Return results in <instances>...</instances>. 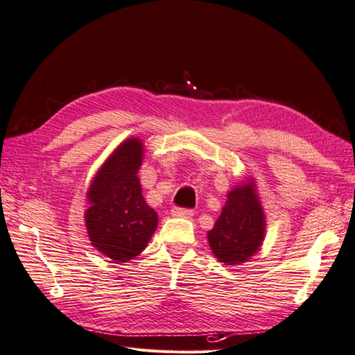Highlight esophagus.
Returning <instances> with one entry per match:
<instances>
[{"label":"esophagus","instance_id":"1","mask_svg":"<svg viewBox=\"0 0 355 355\" xmlns=\"http://www.w3.org/2000/svg\"><path fill=\"white\" fill-rule=\"evenodd\" d=\"M171 215L176 218H191L194 212L193 209H184V207H173Z\"/></svg>","mask_w":355,"mask_h":355}]
</instances>
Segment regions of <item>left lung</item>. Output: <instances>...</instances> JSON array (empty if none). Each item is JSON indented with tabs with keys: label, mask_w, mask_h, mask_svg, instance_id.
Wrapping results in <instances>:
<instances>
[{
	"label": "left lung",
	"mask_w": 355,
	"mask_h": 355,
	"mask_svg": "<svg viewBox=\"0 0 355 355\" xmlns=\"http://www.w3.org/2000/svg\"><path fill=\"white\" fill-rule=\"evenodd\" d=\"M265 214L256 194L254 182H244L227 194L221 215L212 230L207 232V241L214 256L226 265L247 262L265 238Z\"/></svg>",
	"instance_id": "left-lung-1"
}]
</instances>
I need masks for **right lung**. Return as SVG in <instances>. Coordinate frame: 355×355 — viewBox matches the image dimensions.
Returning <instances> with one entry per match:
<instances>
[{
	"label": "right lung",
	"instance_id": "1",
	"mask_svg": "<svg viewBox=\"0 0 355 355\" xmlns=\"http://www.w3.org/2000/svg\"><path fill=\"white\" fill-rule=\"evenodd\" d=\"M140 138H128L110 155L89 188L85 227L92 245L112 262L140 254L158 226V214L146 203L137 173L143 162Z\"/></svg>",
	"mask_w": 355,
	"mask_h": 355
}]
</instances>
